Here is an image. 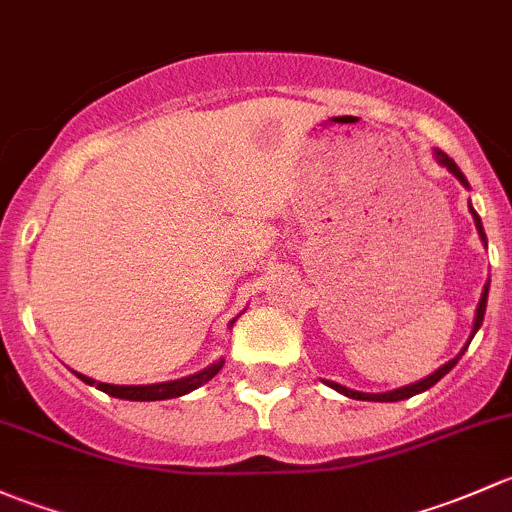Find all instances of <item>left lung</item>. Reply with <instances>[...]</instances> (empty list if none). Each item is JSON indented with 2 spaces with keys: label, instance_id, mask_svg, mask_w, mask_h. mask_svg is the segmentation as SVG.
Listing matches in <instances>:
<instances>
[{
  "label": "left lung",
  "instance_id": "obj_1",
  "mask_svg": "<svg viewBox=\"0 0 512 512\" xmlns=\"http://www.w3.org/2000/svg\"><path fill=\"white\" fill-rule=\"evenodd\" d=\"M436 160H439L441 165H444V167H449V172H453V175L458 177V182H461V184H466V187H468V182H466V177H463V172L458 170V167H456V162H453L451 157L446 155V152L436 150ZM471 214H473V221H476V229H478V234H481L483 244H486V231H483L481 217H478V214H476V209H473V207H471ZM486 303H488V283H486V288H483L481 303H478V308H476V323H473V335H476V330L481 328V323H483V315H486ZM473 335H471V337H473ZM463 352H466V347H463V350H461V355H463ZM461 355H458V357H453L451 362H446L444 367H439V370H436L434 374H429V377H426V379H421V382H416V384H409V387H402V389H394V392H384V394H367V392H355V389H347V387H342V384H337V382H328V384H330V387H333V389H337V392H340V394H345V397H350V399H362V402H399V399H409V397H414V394L424 392V389L434 387V384L439 382V379L444 377V374L449 372L451 367L456 365L458 360H461Z\"/></svg>",
  "mask_w": 512,
  "mask_h": 512
}]
</instances>
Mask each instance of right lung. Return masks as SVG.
I'll list each match as a JSON object with an SVG mask.
<instances>
[{
    "label": "right lung",
    "mask_w": 512,
    "mask_h": 512,
    "mask_svg": "<svg viewBox=\"0 0 512 512\" xmlns=\"http://www.w3.org/2000/svg\"><path fill=\"white\" fill-rule=\"evenodd\" d=\"M234 323V320H231ZM221 365H224V360L214 362L212 367H207V370L197 372V374H189V377L184 379H175V382H162V384H140V387H133V384H105V382H93L91 377H83V374H78V377L83 379L86 384H96L100 392L110 394V397H118V399H130V402H157V399H175V397H182V394L192 392V389L202 387L204 382H209V379L214 377L221 370Z\"/></svg>",
    "instance_id": "obj_1"
}]
</instances>
